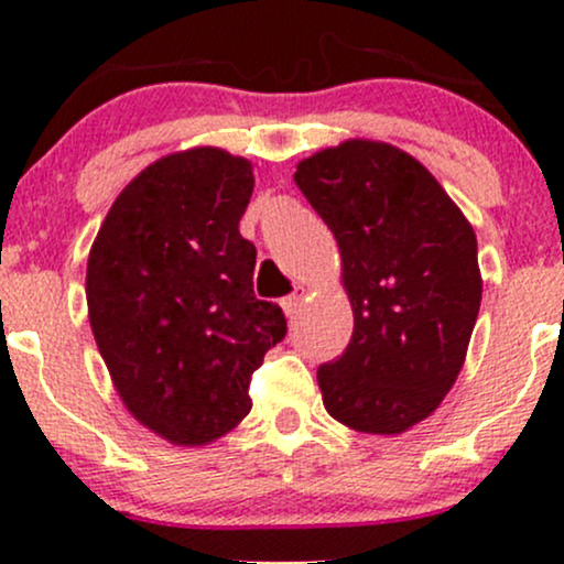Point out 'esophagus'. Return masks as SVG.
<instances>
[{"instance_id":"34e87169","label":"esophagus","mask_w":564,"mask_h":564,"mask_svg":"<svg viewBox=\"0 0 564 564\" xmlns=\"http://www.w3.org/2000/svg\"><path fill=\"white\" fill-rule=\"evenodd\" d=\"M302 302H304V289H296L294 294H289L286 300H281V307H283V313H286V318H289V321L294 318L296 313H300Z\"/></svg>"}]
</instances>
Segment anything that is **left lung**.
Returning <instances> with one entry per match:
<instances>
[{"label": "left lung", "mask_w": 564, "mask_h": 564, "mask_svg": "<svg viewBox=\"0 0 564 564\" xmlns=\"http://www.w3.org/2000/svg\"><path fill=\"white\" fill-rule=\"evenodd\" d=\"M334 232L352 339L318 368L323 405L366 435H400L456 384L482 300L477 236L419 159L352 138L296 164Z\"/></svg>", "instance_id": "left-lung-1"}]
</instances>
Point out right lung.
<instances>
[{"instance_id": "obj_1", "label": "right lung", "mask_w": 564, "mask_h": 564, "mask_svg": "<svg viewBox=\"0 0 564 564\" xmlns=\"http://www.w3.org/2000/svg\"><path fill=\"white\" fill-rule=\"evenodd\" d=\"M254 166L198 145L145 166L113 200L87 260V313L121 403L172 445H209L251 411V373L286 336L254 296L238 232Z\"/></svg>"}]
</instances>
